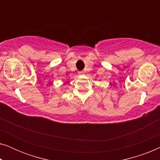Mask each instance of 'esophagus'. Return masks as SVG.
<instances>
[{
    "label": "esophagus",
    "instance_id": "1",
    "mask_svg": "<svg viewBox=\"0 0 160 160\" xmlns=\"http://www.w3.org/2000/svg\"><path fill=\"white\" fill-rule=\"evenodd\" d=\"M83 73H84V72L83 71H78V74H79V75H82Z\"/></svg>",
    "mask_w": 160,
    "mask_h": 160
}]
</instances>
